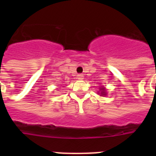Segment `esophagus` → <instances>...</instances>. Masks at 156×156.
<instances>
[{"instance_id":"34e87169","label":"esophagus","mask_w":156,"mask_h":156,"mask_svg":"<svg viewBox=\"0 0 156 156\" xmlns=\"http://www.w3.org/2000/svg\"><path fill=\"white\" fill-rule=\"evenodd\" d=\"M77 77H78V80H83V74H78V75L77 76Z\"/></svg>"}]
</instances>
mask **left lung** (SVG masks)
<instances>
[{
  "label": "left lung",
  "mask_w": 156,
  "mask_h": 156,
  "mask_svg": "<svg viewBox=\"0 0 156 156\" xmlns=\"http://www.w3.org/2000/svg\"><path fill=\"white\" fill-rule=\"evenodd\" d=\"M100 90H101V92H100V94H101V95H106V90H105V88L103 87H101Z\"/></svg>",
  "instance_id": "left-lung-1"
}]
</instances>
